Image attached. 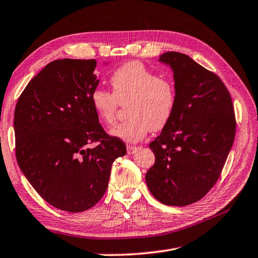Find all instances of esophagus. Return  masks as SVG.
Segmentation results:
<instances>
[{
	"label": "esophagus",
	"mask_w": 258,
	"mask_h": 258,
	"mask_svg": "<svg viewBox=\"0 0 258 258\" xmlns=\"http://www.w3.org/2000/svg\"><path fill=\"white\" fill-rule=\"evenodd\" d=\"M138 149H139L138 147H133V145H127V153L133 154V153L137 152Z\"/></svg>",
	"instance_id": "esophagus-1"
}]
</instances>
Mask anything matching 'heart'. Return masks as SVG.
<instances>
[{
	"instance_id": "obj_1",
	"label": "heart",
	"mask_w": 258,
	"mask_h": 258,
	"mask_svg": "<svg viewBox=\"0 0 258 258\" xmlns=\"http://www.w3.org/2000/svg\"><path fill=\"white\" fill-rule=\"evenodd\" d=\"M114 94L96 88L90 104L101 123L111 124L116 118L119 104H127L130 118L109 130L111 137L124 142L135 143L143 140L150 131H160L169 123L176 108V88L169 78L140 62L121 65L110 77Z\"/></svg>"
}]
</instances>
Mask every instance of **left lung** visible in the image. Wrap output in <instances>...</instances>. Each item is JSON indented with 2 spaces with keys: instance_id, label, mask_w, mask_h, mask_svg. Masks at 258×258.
Returning a JSON list of instances; mask_svg holds the SVG:
<instances>
[{
  "instance_id": "8db88e82",
  "label": "left lung",
  "mask_w": 258,
  "mask_h": 258,
  "mask_svg": "<svg viewBox=\"0 0 258 258\" xmlns=\"http://www.w3.org/2000/svg\"><path fill=\"white\" fill-rule=\"evenodd\" d=\"M159 62L171 69L177 101L169 123L149 144L156 162L145 181L159 202L185 207L217 182L235 140L236 118L218 76L177 51L161 54Z\"/></svg>"
}]
</instances>
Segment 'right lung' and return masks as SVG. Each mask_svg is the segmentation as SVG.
Instances as JSON below:
<instances>
[{"mask_svg":"<svg viewBox=\"0 0 258 258\" xmlns=\"http://www.w3.org/2000/svg\"><path fill=\"white\" fill-rule=\"evenodd\" d=\"M96 67V59L53 60L27 84L15 110L21 171L46 202L72 213L99 202L111 165L126 154L124 142L107 135L91 107ZM93 142L100 143L90 148Z\"/></svg>","mask_w":258,"mask_h":258,"instance_id":"add662e5","label":"right lung"}]
</instances>
